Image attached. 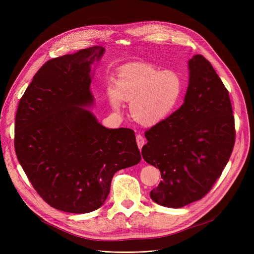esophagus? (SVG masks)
<instances>
[{
    "label": "esophagus",
    "mask_w": 254,
    "mask_h": 254,
    "mask_svg": "<svg viewBox=\"0 0 254 254\" xmlns=\"http://www.w3.org/2000/svg\"><path fill=\"white\" fill-rule=\"evenodd\" d=\"M135 138H136V143H137V147H138V149L140 150V149L142 148L143 144H144V138H143V136H142V135H140V134H137Z\"/></svg>",
    "instance_id": "34e87169"
}]
</instances>
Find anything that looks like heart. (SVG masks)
Instances as JSON below:
<instances>
[{
	"mask_svg": "<svg viewBox=\"0 0 254 254\" xmlns=\"http://www.w3.org/2000/svg\"><path fill=\"white\" fill-rule=\"evenodd\" d=\"M182 90V79L177 71L161 70L153 64L137 62L119 70L116 85L107 87V98L116 112L123 111L124 100L130 101L131 118L140 125L151 127L174 112Z\"/></svg>",
	"mask_w": 254,
	"mask_h": 254,
	"instance_id": "obj_1",
	"label": "heart"
}]
</instances>
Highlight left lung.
<instances>
[{"label": "left lung", "mask_w": 254, "mask_h": 254, "mask_svg": "<svg viewBox=\"0 0 254 254\" xmlns=\"http://www.w3.org/2000/svg\"><path fill=\"white\" fill-rule=\"evenodd\" d=\"M189 85L184 103L144 135L143 160L161 172L150 196L159 205L181 208L202 199L231 156L235 127L229 93L202 55L188 62Z\"/></svg>", "instance_id": "1"}]
</instances>
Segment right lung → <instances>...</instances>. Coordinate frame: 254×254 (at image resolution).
<instances>
[{
    "mask_svg": "<svg viewBox=\"0 0 254 254\" xmlns=\"http://www.w3.org/2000/svg\"><path fill=\"white\" fill-rule=\"evenodd\" d=\"M101 46L47 61L20 99L15 121L18 161L51 207L82 214L98 209L114 175L140 162L130 128H107L87 110L91 65Z\"/></svg>",
    "mask_w": 254,
    "mask_h": 254,
    "instance_id": "right-lung-1",
    "label": "right lung"
}]
</instances>
